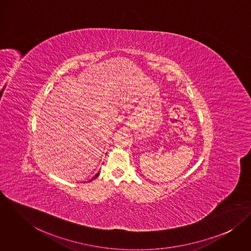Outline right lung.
<instances>
[{"instance_id": "1", "label": "right lung", "mask_w": 251, "mask_h": 251, "mask_svg": "<svg viewBox=\"0 0 251 251\" xmlns=\"http://www.w3.org/2000/svg\"><path fill=\"white\" fill-rule=\"evenodd\" d=\"M99 175H100V172H99V173H98V174H96V175H95V176H94V177H93V178H92V179H90V180H89V181H92V180H93V179H96V178H98V177H99Z\"/></svg>"}]
</instances>
